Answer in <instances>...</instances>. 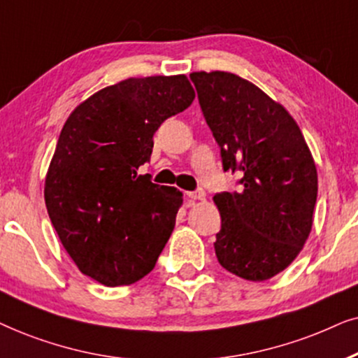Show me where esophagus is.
<instances>
[{"mask_svg": "<svg viewBox=\"0 0 358 358\" xmlns=\"http://www.w3.org/2000/svg\"><path fill=\"white\" fill-rule=\"evenodd\" d=\"M187 194H188V198L196 199V201H203V199L206 198V193H204L203 189H196V192H189Z\"/></svg>", "mask_w": 358, "mask_h": 358, "instance_id": "obj_1", "label": "esophagus"}]
</instances>
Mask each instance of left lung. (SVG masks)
<instances>
[{"instance_id":"obj_1","label":"left lung","mask_w":358,"mask_h":358,"mask_svg":"<svg viewBox=\"0 0 358 358\" xmlns=\"http://www.w3.org/2000/svg\"><path fill=\"white\" fill-rule=\"evenodd\" d=\"M224 170H239L241 189L214 196L221 231L214 250L224 268L249 282L283 271L313 229L317 170L301 129L283 104L229 71H193Z\"/></svg>"}]
</instances>
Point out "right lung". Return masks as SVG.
Here are the masks:
<instances>
[{
    "mask_svg": "<svg viewBox=\"0 0 358 358\" xmlns=\"http://www.w3.org/2000/svg\"><path fill=\"white\" fill-rule=\"evenodd\" d=\"M193 99L187 75L127 78L80 103L62 127L47 213L78 270L104 287L144 278L173 231L183 193L137 170L160 124Z\"/></svg>",
    "mask_w": 358,
    "mask_h": 358,
    "instance_id": "obj_1",
    "label": "right lung"
}]
</instances>
